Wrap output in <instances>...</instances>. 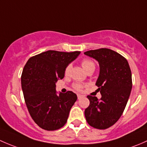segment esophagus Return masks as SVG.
I'll return each mask as SVG.
<instances>
[{"label": "esophagus", "mask_w": 147, "mask_h": 147, "mask_svg": "<svg viewBox=\"0 0 147 147\" xmlns=\"http://www.w3.org/2000/svg\"><path fill=\"white\" fill-rule=\"evenodd\" d=\"M77 96H78V100H80V99H81V98H84V96H83V95H80V94H78L77 95Z\"/></svg>", "instance_id": "obj_1"}]
</instances>
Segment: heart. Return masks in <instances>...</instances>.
<instances>
[{
    "label": "heart",
    "instance_id": "b5f03b06",
    "mask_svg": "<svg viewBox=\"0 0 147 147\" xmlns=\"http://www.w3.org/2000/svg\"><path fill=\"white\" fill-rule=\"evenodd\" d=\"M81 65H82L83 68L84 69V70L86 71V72L88 70L91 69H95V63L91 61V60L89 59H84L83 60L82 62H81ZM71 69V65H68L66 66V69H65V74H68L70 71ZM74 88L77 90H81V89L83 88V86L80 84H76L74 86Z\"/></svg>",
    "mask_w": 147,
    "mask_h": 147
}]
</instances>
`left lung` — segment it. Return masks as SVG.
Returning <instances> with one entry per match:
<instances>
[{"mask_svg":"<svg viewBox=\"0 0 147 147\" xmlns=\"http://www.w3.org/2000/svg\"><path fill=\"white\" fill-rule=\"evenodd\" d=\"M99 63L100 72L96 85L100 100L88 96L90 105L85 117L93 127L105 129L113 126L122 115L132 87L131 73L128 61L116 51L106 48L84 52Z\"/></svg>","mask_w":147,"mask_h":147,"instance_id":"8db88e82","label":"left lung"}]
</instances>
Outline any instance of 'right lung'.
Wrapping results in <instances>:
<instances>
[{
  "instance_id": "add662e5",
  "label": "right lung",
  "mask_w": 147,
  "mask_h": 147,
  "mask_svg": "<svg viewBox=\"0 0 147 147\" xmlns=\"http://www.w3.org/2000/svg\"><path fill=\"white\" fill-rule=\"evenodd\" d=\"M80 54L49 50L31 57L25 64L21 76L25 103L32 118L42 129L53 131L66 123L77 96L72 91L57 95L56 83Z\"/></svg>"
}]
</instances>
